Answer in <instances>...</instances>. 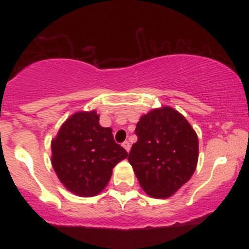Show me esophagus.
<instances>
[{"label":"esophagus","instance_id":"34e87169","mask_svg":"<svg viewBox=\"0 0 249 249\" xmlns=\"http://www.w3.org/2000/svg\"><path fill=\"white\" fill-rule=\"evenodd\" d=\"M123 147H124L125 150H126V152H130V148H131L130 142H123Z\"/></svg>","mask_w":249,"mask_h":249}]
</instances>
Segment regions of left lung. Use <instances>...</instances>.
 I'll use <instances>...</instances> for the list:
<instances>
[{
	"mask_svg": "<svg viewBox=\"0 0 249 249\" xmlns=\"http://www.w3.org/2000/svg\"><path fill=\"white\" fill-rule=\"evenodd\" d=\"M136 134L138 141L128 153V161L139 184L152 198H170L196 168V131L181 113L162 107L141 117Z\"/></svg>",
	"mask_w": 249,
	"mask_h": 249,
	"instance_id": "obj_1",
	"label": "left lung"
}]
</instances>
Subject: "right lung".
<instances>
[{
	"label": "right lung",
	"mask_w": 249,
	"mask_h": 249,
	"mask_svg": "<svg viewBox=\"0 0 249 249\" xmlns=\"http://www.w3.org/2000/svg\"><path fill=\"white\" fill-rule=\"evenodd\" d=\"M51 164L62 184L85 198L101 193L112 168L127 157L112 130L99 125L96 111H81L68 118L51 142Z\"/></svg>",
	"instance_id": "right-lung-1"
}]
</instances>
